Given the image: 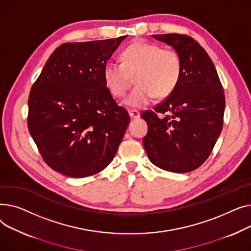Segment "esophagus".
<instances>
[{
	"instance_id": "34e87169",
	"label": "esophagus",
	"mask_w": 251,
	"mask_h": 251,
	"mask_svg": "<svg viewBox=\"0 0 251 251\" xmlns=\"http://www.w3.org/2000/svg\"><path fill=\"white\" fill-rule=\"evenodd\" d=\"M128 114L131 119H138V117H140V112L138 110H134V109L128 110Z\"/></svg>"
}]
</instances>
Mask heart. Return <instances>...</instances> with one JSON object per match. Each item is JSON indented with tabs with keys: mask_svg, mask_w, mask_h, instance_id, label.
Wrapping results in <instances>:
<instances>
[{
	"mask_svg": "<svg viewBox=\"0 0 251 251\" xmlns=\"http://www.w3.org/2000/svg\"><path fill=\"white\" fill-rule=\"evenodd\" d=\"M123 63L108 61L103 68L105 85L115 97L126 95L135 77L138 84L125 104L141 108L154 99L167 97L177 85L181 74L178 53L155 43L139 40L122 53Z\"/></svg>",
	"mask_w": 251,
	"mask_h": 251,
	"instance_id": "b5f03b06",
	"label": "heart"
}]
</instances>
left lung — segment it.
<instances>
[{
	"label": "left lung",
	"instance_id": "8db88e82",
	"mask_svg": "<svg viewBox=\"0 0 251 251\" xmlns=\"http://www.w3.org/2000/svg\"><path fill=\"white\" fill-rule=\"evenodd\" d=\"M178 53L179 81L169 96L141 116L148 124L143 145L157 167L190 172L207 160L222 131L225 94L211 57L185 34H156Z\"/></svg>",
	"mask_w": 251,
	"mask_h": 251
}]
</instances>
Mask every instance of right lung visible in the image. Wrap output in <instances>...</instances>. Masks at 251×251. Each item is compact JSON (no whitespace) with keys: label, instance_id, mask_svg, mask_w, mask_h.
Masks as SVG:
<instances>
[{"label":"right lung","instance_id":"add662e5","mask_svg":"<svg viewBox=\"0 0 251 251\" xmlns=\"http://www.w3.org/2000/svg\"><path fill=\"white\" fill-rule=\"evenodd\" d=\"M126 36L58 47L28 97L27 125L44 162L69 177L106 168L129 123L112 98L103 68Z\"/></svg>","mask_w":251,"mask_h":251}]
</instances>
